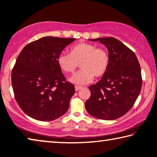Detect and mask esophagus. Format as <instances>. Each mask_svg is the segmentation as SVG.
<instances>
[{"instance_id": "34e87169", "label": "esophagus", "mask_w": 157, "mask_h": 157, "mask_svg": "<svg viewBox=\"0 0 157 157\" xmlns=\"http://www.w3.org/2000/svg\"><path fill=\"white\" fill-rule=\"evenodd\" d=\"M75 91H79V89H81L82 88V86H75Z\"/></svg>"}]
</instances>
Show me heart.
Here are the masks:
<instances>
[{
	"mask_svg": "<svg viewBox=\"0 0 157 157\" xmlns=\"http://www.w3.org/2000/svg\"><path fill=\"white\" fill-rule=\"evenodd\" d=\"M56 60L59 68L66 74L73 73L79 63L82 69L69 79L78 85L89 83L94 75L96 78L103 76L108 71L110 62V55L105 48L87 43L71 47L70 54H59Z\"/></svg>",
	"mask_w": 157,
	"mask_h": 157,
	"instance_id": "obj_1",
	"label": "heart"
}]
</instances>
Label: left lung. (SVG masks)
I'll use <instances>...</instances> for the list:
<instances>
[{"mask_svg":"<svg viewBox=\"0 0 157 157\" xmlns=\"http://www.w3.org/2000/svg\"><path fill=\"white\" fill-rule=\"evenodd\" d=\"M90 40L105 44L110 62L101 80L89 86L91 96L85 103L86 110L94 117L113 120L130 110L140 94L143 83L140 64L135 53L117 39Z\"/></svg>","mask_w":157,"mask_h":157,"instance_id":"obj_1","label":"left lung"}]
</instances>
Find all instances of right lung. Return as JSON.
I'll return each instance as SVG.
<instances>
[{
    "label": "right lung",
    "mask_w": 157,
    "mask_h": 157,
    "mask_svg": "<svg viewBox=\"0 0 157 157\" xmlns=\"http://www.w3.org/2000/svg\"><path fill=\"white\" fill-rule=\"evenodd\" d=\"M75 38L47 36L31 42L17 56L12 71L14 98L27 115L52 121L68 110L75 91L57 63V56Z\"/></svg>",
    "instance_id": "obj_1"
}]
</instances>
